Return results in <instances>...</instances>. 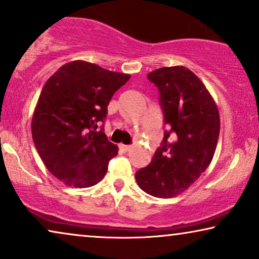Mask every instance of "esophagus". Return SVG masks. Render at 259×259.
Here are the masks:
<instances>
[{
	"mask_svg": "<svg viewBox=\"0 0 259 259\" xmlns=\"http://www.w3.org/2000/svg\"><path fill=\"white\" fill-rule=\"evenodd\" d=\"M119 149L123 151V153H126L132 149V146H126V144H119Z\"/></svg>",
	"mask_w": 259,
	"mask_h": 259,
	"instance_id": "obj_1",
	"label": "esophagus"
}]
</instances>
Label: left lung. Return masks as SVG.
Here are the masks:
<instances>
[{
    "instance_id": "left-lung-1",
    "label": "left lung",
    "mask_w": 259,
    "mask_h": 259,
    "mask_svg": "<svg viewBox=\"0 0 259 259\" xmlns=\"http://www.w3.org/2000/svg\"><path fill=\"white\" fill-rule=\"evenodd\" d=\"M147 77L160 92L168 130L153 160L135 178L149 195L173 198L211 163L220 132L218 106L204 82L184 66L157 68Z\"/></svg>"
}]
</instances>
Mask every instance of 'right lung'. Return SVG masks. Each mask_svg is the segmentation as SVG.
<instances>
[{
    "instance_id": "obj_1",
    "label": "right lung",
    "mask_w": 259,
    "mask_h": 259,
    "mask_svg": "<svg viewBox=\"0 0 259 259\" xmlns=\"http://www.w3.org/2000/svg\"><path fill=\"white\" fill-rule=\"evenodd\" d=\"M130 74L75 60L48 78L32 118L35 148L46 168L68 187L86 188L105 177L118 148L97 127L112 96Z\"/></svg>"
}]
</instances>
